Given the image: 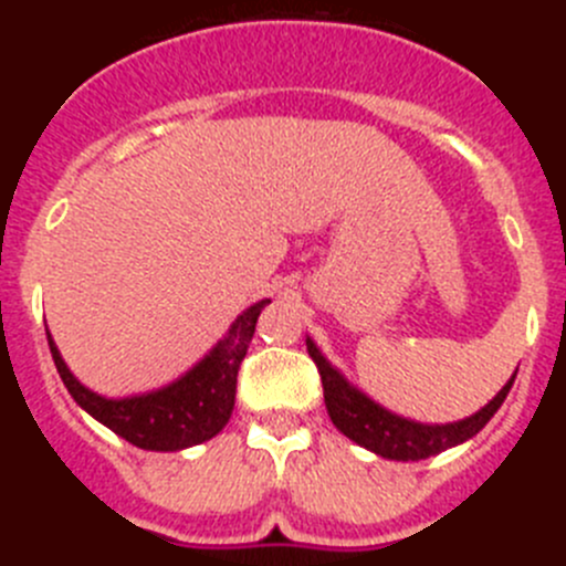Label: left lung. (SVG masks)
I'll return each instance as SVG.
<instances>
[{
	"label": "left lung",
	"instance_id": "left-lung-1",
	"mask_svg": "<svg viewBox=\"0 0 566 566\" xmlns=\"http://www.w3.org/2000/svg\"><path fill=\"white\" fill-rule=\"evenodd\" d=\"M306 348L312 354L314 365H317L319 379H323V397H326V408L332 422L337 424V431L357 442L365 451L377 453L382 459H394V462H419V459L437 457V453L457 448V444L468 442L476 437L490 417L502 408L507 399L510 388L516 374L504 382L502 391L490 399L484 408L476 413L459 419V422H444V424H428L417 422V419L399 417V413L388 411L379 402H374L368 394H363L357 385L339 374L323 352L317 348L312 337H306Z\"/></svg>",
	"mask_w": 566,
	"mask_h": 566
}]
</instances>
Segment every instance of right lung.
I'll list each match as a JSON object with an SVG mask.
<instances>
[{"label":"right lung","mask_w":566,"mask_h":566,"mask_svg":"<svg viewBox=\"0 0 566 566\" xmlns=\"http://www.w3.org/2000/svg\"><path fill=\"white\" fill-rule=\"evenodd\" d=\"M272 300H260L243 314H238L223 339L212 345V352L203 354V359H198L178 379L147 394L113 399L90 391L87 385L73 377L48 332L50 354H53V363H56L59 377L70 397L104 428H109L142 451H184V448L218 437L227 428L234 408L240 363L247 357L260 312Z\"/></svg>","instance_id":"obj_1"}]
</instances>
